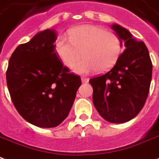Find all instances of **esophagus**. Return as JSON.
I'll use <instances>...</instances> for the list:
<instances>
[{
    "label": "esophagus",
    "mask_w": 159,
    "mask_h": 159,
    "mask_svg": "<svg viewBox=\"0 0 159 159\" xmlns=\"http://www.w3.org/2000/svg\"><path fill=\"white\" fill-rule=\"evenodd\" d=\"M81 80H82L83 83H88L89 81V79L88 77H84V76H82V77H81Z\"/></svg>",
    "instance_id": "obj_1"
}]
</instances>
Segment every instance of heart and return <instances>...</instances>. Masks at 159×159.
<instances>
[{
    "mask_svg": "<svg viewBox=\"0 0 159 159\" xmlns=\"http://www.w3.org/2000/svg\"><path fill=\"white\" fill-rule=\"evenodd\" d=\"M56 52L65 66L73 65L76 73L88 74L97 70L103 72L118 61L122 53V41L119 35L96 25L78 26L69 31V39L59 37L56 42Z\"/></svg>",
    "mask_w": 159,
    "mask_h": 159,
    "instance_id": "b5f03b06",
    "label": "heart"
}]
</instances>
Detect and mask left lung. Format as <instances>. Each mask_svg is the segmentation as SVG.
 <instances>
[{"instance_id":"obj_1","label":"left lung","mask_w":159,"mask_h":159,"mask_svg":"<svg viewBox=\"0 0 159 159\" xmlns=\"http://www.w3.org/2000/svg\"><path fill=\"white\" fill-rule=\"evenodd\" d=\"M111 28L124 43L125 50L107 73L89 80L95 108L105 120L124 123L136 116L148 96L152 64L142 41H136L127 29Z\"/></svg>"}]
</instances>
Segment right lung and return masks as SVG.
<instances>
[{"mask_svg": "<svg viewBox=\"0 0 159 159\" xmlns=\"http://www.w3.org/2000/svg\"><path fill=\"white\" fill-rule=\"evenodd\" d=\"M56 33L46 29L16 48L7 70L14 106L24 120L42 128L56 127L68 114L82 84L56 52Z\"/></svg>", "mask_w": 159, "mask_h": 159, "instance_id": "right-lung-1", "label": "right lung"}]
</instances>
